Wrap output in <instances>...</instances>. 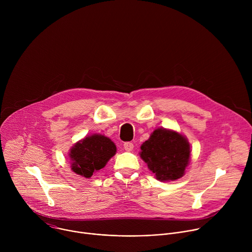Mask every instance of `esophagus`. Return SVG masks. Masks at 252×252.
<instances>
[{
  "mask_svg": "<svg viewBox=\"0 0 252 252\" xmlns=\"http://www.w3.org/2000/svg\"><path fill=\"white\" fill-rule=\"evenodd\" d=\"M124 148L126 152H131L133 150V143L130 141H126L124 143Z\"/></svg>",
  "mask_w": 252,
  "mask_h": 252,
  "instance_id": "obj_1",
  "label": "esophagus"
}]
</instances>
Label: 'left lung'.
Wrapping results in <instances>:
<instances>
[{"mask_svg":"<svg viewBox=\"0 0 252 252\" xmlns=\"http://www.w3.org/2000/svg\"><path fill=\"white\" fill-rule=\"evenodd\" d=\"M140 158L160 182L182 177L189 164L190 148L187 138L175 131L158 128L140 147Z\"/></svg>","mask_w":252,"mask_h":252,"instance_id":"8db88e82","label":"left lung"}]
</instances>
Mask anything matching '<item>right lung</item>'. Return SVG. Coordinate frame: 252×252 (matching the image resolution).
Masks as SVG:
<instances>
[{
  "label": "right lung",
  "instance_id": "obj_1",
  "mask_svg": "<svg viewBox=\"0 0 252 252\" xmlns=\"http://www.w3.org/2000/svg\"><path fill=\"white\" fill-rule=\"evenodd\" d=\"M116 152L115 143L109 137L93 134L76 143L70 150L71 169L89 178L94 171L104 167Z\"/></svg>",
  "mask_w": 252,
  "mask_h": 252
}]
</instances>
